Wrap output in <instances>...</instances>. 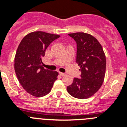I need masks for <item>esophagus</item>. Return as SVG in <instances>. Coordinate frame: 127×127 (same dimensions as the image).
Segmentation results:
<instances>
[{
	"mask_svg": "<svg viewBox=\"0 0 127 127\" xmlns=\"http://www.w3.org/2000/svg\"><path fill=\"white\" fill-rule=\"evenodd\" d=\"M59 74H60L61 75H62V76H64V75H66L65 73H63V72H59Z\"/></svg>",
	"mask_w": 127,
	"mask_h": 127,
	"instance_id": "esophagus-1",
	"label": "esophagus"
}]
</instances>
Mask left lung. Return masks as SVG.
<instances>
[{
	"instance_id": "obj_1",
	"label": "left lung",
	"mask_w": 127,
	"mask_h": 127,
	"mask_svg": "<svg viewBox=\"0 0 127 127\" xmlns=\"http://www.w3.org/2000/svg\"><path fill=\"white\" fill-rule=\"evenodd\" d=\"M77 43L76 63L80 66L81 78H74L67 91L78 99L92 96L101 88L105 79L106 57L101 44L88 33H69Z\"/></svg>"
}]
</instances>
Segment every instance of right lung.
Segmentation results:
<instances>
[{
  "label": "right lung",
  "instance_id": "obj_1",
  "mask_svg": "<svg viewBox=\"0 0 127 127\" xmlns=\"http://www.w3.org/2000/svg\"><path fill=\"white\" fill-rule=\"evenodd\" d=\"M60 35L34 32L22 39L15 57L14 68L19 83L33 96L42 97L50 92L58 72L44 69L42 58L51 42Z\"/></svg>",
  "mask_w": 127,
  "mask_h": 127
}]
</instances>
